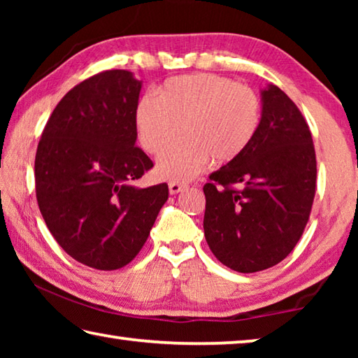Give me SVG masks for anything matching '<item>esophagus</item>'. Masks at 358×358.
<instances>
[{
  "label": "esophagus",
  "instance_id": "1",
  "mask_svg": "<svg viewBox=\"0 0 358 358\" xmlns=\"http://www.w3.org/2000/svg\"><path fill=\"white\" fill-rule=\"evenodd\" d=\"M186 186L187 185L183 183V181H171V183H169V191H171V194H178L180 191H183Z\"/></svg>",
  "mask_w": 358,
  "mask_h": 358
}]
</instances>
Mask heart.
<instances>
[{"label":"heart","mask_w":358,"mask_h":358,"mask_svg":"<svg viewBox=\"0 0 358 358\" xmlns=\"http://www.w3.org/2000/svg\"><path fill=\"white\" fill-rule=\"evenodd\" d=\"M262 106L252 88L217 74L169 78L156 98L145 96L136 110L138 143L150 155H161L157 175L185 181L213 159L227 164L245 153L256 137Z\"/></svg>","instance_id":"heart-1"}]
</instances>
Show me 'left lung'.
<instances>
[{"label":"left lung","mask_w":358,"mask_h":358,"mask_svg":"<svg viewBox=\"0 0 358 358\" xmlns=\"http://www.w3.org/2000/svg\"><path fill=\"white\" fill-rule=\"evenodd\" d=\"M310 126L275 85L262 92L259 131L203 186V232L229 268L254 273L286 259L310 220L317 178Z\"/></svg>","instance_id":"left-lung-1"}]
</instances>
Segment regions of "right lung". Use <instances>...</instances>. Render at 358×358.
<instances>
[{
  "label": "right lung",
  "mask_w": 358,
  "mask_h": 358,
  "mask_svg": "<svg viewBox=\"0 0 358 358\" xmlns=\"http://www.w3.org/2000/svg\"><path fill=\"white\" fill-rule=\"evenodd\" d=\"M141 88L124 69L76 85L36 151V199L48 230L72 259L96 270L128 265L169 197L167 183L136 186L153 167L136 145Z\"/></svg>",
  "instance_id": "add662e5"
}]
</instances>
